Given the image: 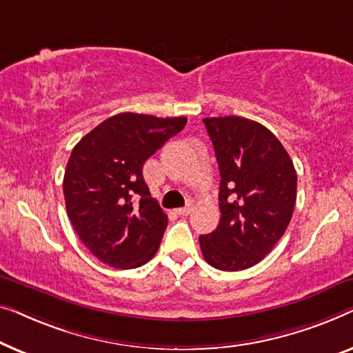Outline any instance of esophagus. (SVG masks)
<instances>
[{
    "label": "esophagus",
    "mask_w": 353,
    "mask_h": 353,
    "mask_svg": "<svg viewBox=\"0 0 353 353\" xmlns=\"http://www.w3.org/2000/svg\"><path fill=\"white\" fill-rule=\"evenodd\" d=\"M179 216H188L192 212V206H185V208H179V210L176 211Z\"/></svg>",
    "instance_id": "esophagus-1"
}]
</instances>
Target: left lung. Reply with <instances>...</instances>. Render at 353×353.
<instances>
[{
    "instance_id": "obj_1",
    "label": "left lung",
    "mask_w": 353,
    "mask_h": 353,
    "mask_svg": "<svg viewBox=\"0 0 353 353\" xmlns=\"http://www.w3.org/2000/svg\"><path fill=\"white\" fill-rule=\"evenodd\" d=\"M221 172V221L200 236L214 269H250L274 250L290 225L297 174L281 142L261 123L241 117L203 118Z\"/></svg>"
}]
</instances>
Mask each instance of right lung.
Listing matches in <instances>:
<instances>
[{"instance_id":"1","label":"right lung","mask_w":353,"mask_h":353,"mask_svg":"<svg viewBox=\"0 0 353 353\" xmlns=\"http://www.w3.org/2000/svg\"><path fill=\"white\" fill-rule=\"evenodd\" d=\"M187 118L118 113L88 132L63 176L67 214L83 245L103 264L136 269L160 248L168 216L143 181L142 168Z\"/></svg>"}]
</instances>
